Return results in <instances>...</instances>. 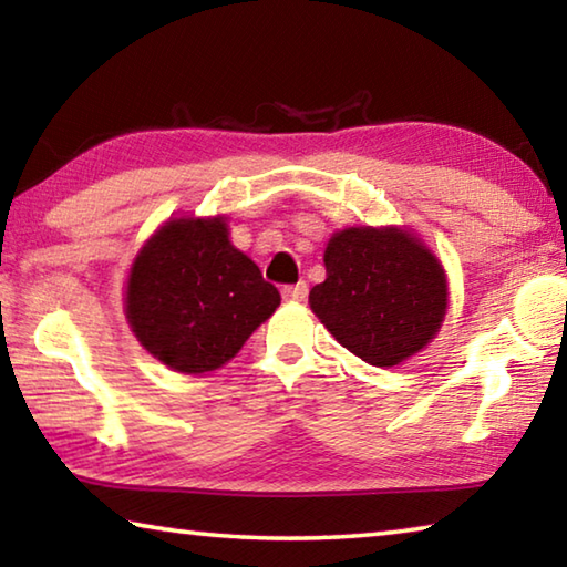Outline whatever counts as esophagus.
<instances>
[{
  "label": "esophagus",
  "mask_w": 567,
  "mask_h": 567,
  "mask_svg": "<svg viewBox=\"0 0 567 567\" xmlns=\"http://www.w3.org/2000/svg\"><path fill=\"white\" fill-rule=\"evenodd\" d=\"M305 297H307V285L302 280L282 287V300H287V302H302Z\"/></svg>",
  "instance_id": "1"
}]
</instances>
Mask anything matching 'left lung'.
Here are the masks:
<instances>
[{
    "mask_svg": "<svg viewBox=\"0 0 567 567\" xmlns=\"http://www.w3.org/2000/svg\"><path fill=\"white\" fill-rule=\"evenodd\" d=\"M310 307L342 348L375 368L425 350L447 315V275L408 227H344L324 245Z\"/></svg>",
    "mask_w": 567,
    "mask_h": 567,
    "instance_id": "obj_1",
    "label": "left lung"
}]
</instances>
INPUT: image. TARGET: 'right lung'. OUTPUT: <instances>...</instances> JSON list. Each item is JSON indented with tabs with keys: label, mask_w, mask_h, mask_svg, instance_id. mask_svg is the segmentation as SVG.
I'll use <instances>...</instances> for the list:
<instances>
[{
	"label": "right lung",
	"mask_w": 567,
	"mask_h": 567,
	"mask_svg": "<svg viewBox=\"0 0 567 567\" xmlns=\"http://www.w3.org/2000/svg\"><path fill=\"white\" fill-rule=\"evenodd\" d=\"M277 307L280 292L229 243L225 215L169 217L140 247L124 285L134 338L182 375L223 368Z\"/></svg>",
	"instance_id": "right-lung-1"
}]
</instances>
